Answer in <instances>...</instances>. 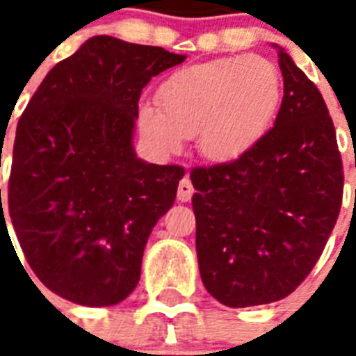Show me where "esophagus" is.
<instances>
[{
  "mask_svg": "<svg viewBox=\"0 0 356 356\" xmlns=\"http://www.w3.org/2000/svg\"><path fill=\"white\" fill-rule=\"evenodd\" d=\"M194 194V186H193V181L188 177H183L179 181V186H177V198L181 202H188L193 198Z\"/></svg>",
  "mask_w": 356,
  "mask_h": 356,
  "instance_id": "obj_1",
  "label": "esophagus"
}]
</instances>
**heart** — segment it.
Listing matches in <instances>:
<instances>
[{
	"mask_svg": "<svg viewBox=\"0 0 356 356\" xmlns=\"http://www.w3.org/2000/svg\"><path fill=\"white\" fill-rule=\"evenodd\" d=\"M158 101L139 108L140 131L158 152H179L196 135L204 158L227 162L267 135L282 102V78L259 55L213 58L171 74Z\"/></svg>",
	"mask_w": 356,
	"mask_h": 356,
	"instance_id": "heart-1",
	"label": "heart"
}]
</instances>
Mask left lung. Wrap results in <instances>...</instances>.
<instances>
[{
  "label": "left lung",
  "instance_id": "1",
  "mask_svg": "<svg viewBox=\"0 0 356 356\" xmlns=\"http://www.w3.org/2000/svg\"><path fill=\"white\" fill-rule=\"evenodd\" d=\"M278 65L275 127L236 160L191 171L202 282L227 307L290 296L322 255L343 198L328 106L282 49Z\"/></svg>",
  "mask_w": 356,
  "mask_h": 356
}]
</instances>
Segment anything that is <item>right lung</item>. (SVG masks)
<instances>
[{"label":"right lung","instance_id":"obj_1","mask_svg":"<svg viewBox=\"0 0 356 356\" xmlns=\"http://www.w3.org/2000/svg\"><path fill=\"white\" fill-rule=\"evenodd\" d=\"M183 60L95 35L51 68L22 112L0 225L11 217L24 259L60 298L116 305L139 282L150 231L185 168L139 160L133 127L143 88Z\"/></svg>","mask_w":356,"mask_h":356}]
</instances>
